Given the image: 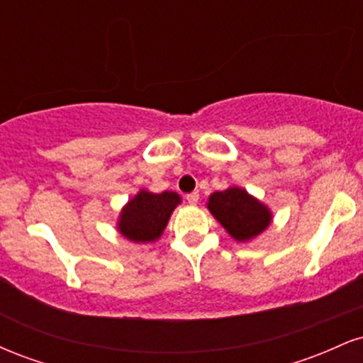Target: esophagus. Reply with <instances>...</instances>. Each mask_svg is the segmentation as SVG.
Listing matches in <instances>:
<instances>
[{"mask_svg": "<svg viewBox=\"0 0 363 363\" xmlns=\"http://www.w3.org/2000/svg\"><path fill=\"white\" fill-rule=\"evenodd\" d=\"M198 199H199V194L196 193H189V194H186V201L189 203V205H196V203H198Z\"/></svg>", "mask_w": 363, "mask_h": 363, "instance_id": "obj_1", "label": "esophagus"}]
</instances>
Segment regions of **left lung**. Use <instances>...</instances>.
I'll use <instances>...</instances> for the list:
<instances>
[{"instance_id":"obj_1","label":"left lung","mask_w":363,"mask_h":363,"mask_svg":"<svg viewBox=\"0 0 363 363\" xmlns=\"http://www.w3.org/2000/svg\"><path fill=\"white\" fill-rule=\"evenodd\" d=\"M208 210L239 242L259 235L272 222L268 208L240 187H228L211 194Z\"/></svg>"}]
</instances>
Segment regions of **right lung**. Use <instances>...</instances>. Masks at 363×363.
Segmentation results:
<instances>
[{
	"instance_id": "obj_1",
	"label": "right lung",
	"mask_w": 363,
	"mask_h": 363,
	"mask_svg": "<svg viewBox=\"0 0 363 363\" xmlns=\"http://www.w3.org/2000/svg\"><path fill=\"white\" fill-rule=\"evenodd\" d=\"M179 203L181 198L172 191L160 194L140 191L121 211L119 232L133 242H152L162 235Z\"/></svg>"
}]
</instances>
